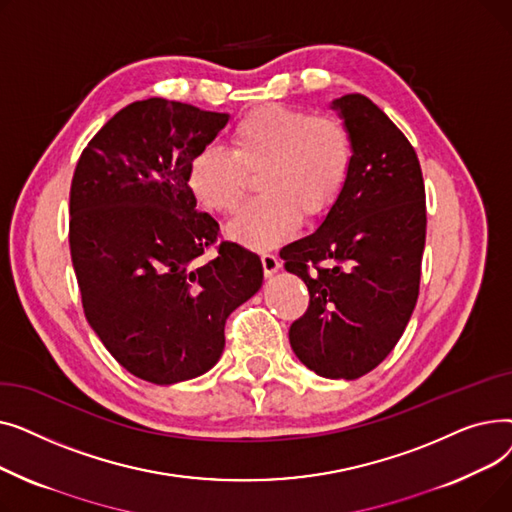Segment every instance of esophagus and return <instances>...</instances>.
<instances>
[{"mask_svg": "<svg viewBox=\"0 0 512 512\" xmlns=\"http://www.w3.org/2000/svg\"><path fill=\"white\" fill-rule=\"evenodd\" d=\"M261 263H263V272L265 276H274L280 270V259L276 253H272L270 249H263L261 251Z\"/></svg>", "mask_w": 512, "mask_h": 512, "instance_id": "34e87169", "label": "esophagus"}]
</instances>
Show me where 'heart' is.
<instances>
[{"label": "heart", "instance_id": "heart-1", "mask_svg": "<svg viewBox=\"0 0 512 512\" xmlns=\"http://www.w3.org/2000/svg\"><path fill=\"white\" fill-rule=\"evenodd\" d=\"M228 152L201 147L186 166V188L211 215L236 211L257 174L261 197L242 209L230 234L245 245H274L297 226L299 213H324L351 174L355 145L334 116L267 103L242 116L228 134Z\"/></svg>", "mask_w": 512, "mask_h": 512}]
</instances>
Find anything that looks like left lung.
Listing matches in <instances>:
<instances>
[{
  "mask_svg": "<svg viewBox=\"0 0 512 512\" xmlns=\"http://www.w3.org/2000/svg\"><path fill=\"white\" fill-rule=\"evenodd\" d=\"M355 157L321 226L290 242L284 267L309 290L288 330L309 369L357 380L378 367L405 332L419 297L425 247V186L417 153L365 95L334 99Z\"/></svg>",
  "mask_w": 512,
  "mask_h": 512,
  "instance_id": "obj_1",
  "label": "left lung"
}]
</instances>
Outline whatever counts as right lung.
I'll return each instance as SVG.
<instances>
[{"label":"right lung","mask_w":512,"mask_h":512,"mask_svg":"<svg viewBox=\"0 0 512 512\" xmlns=\"http://www.w3.org/2000/svg\"><path fill=\"white\" fill-rule=\"evenodd\" d=\"M228 114L151 97L120 110L78 157L70 255L87 321L137 378H197L224 351L228 315L261 288L255 253L197 211L186 166ZM216 255L205 262L202 255Z\"/></svg>","instance_id":"1"}]
</instances>
